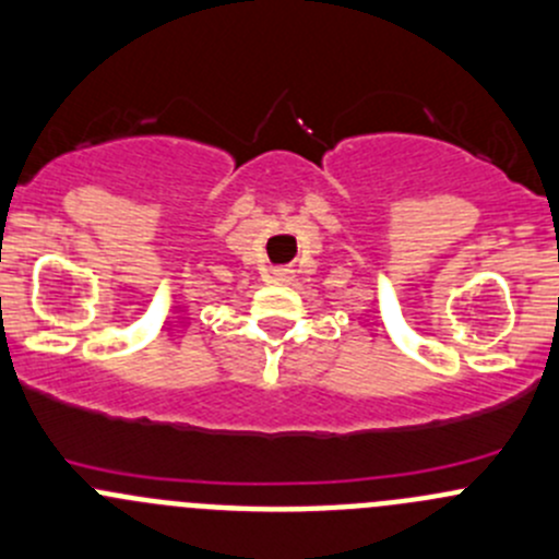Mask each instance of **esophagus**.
<instances>
[{
  "mask_svg": "<svg viewBox=\"0 0 559 559\" xmlns=\"http://www.w3.org/2000/svg\"><path fill=\"white\" fill-rule=\"evenodd\" d=\"M292 278H295V270H289V267H275L273 270L275 284H289Z\"/></svg>",
  "mask_w": 559,
  "mask_h": 559,
  "instance_id": "obj_1",
  "label": "esophagus"
}]
</instances>
